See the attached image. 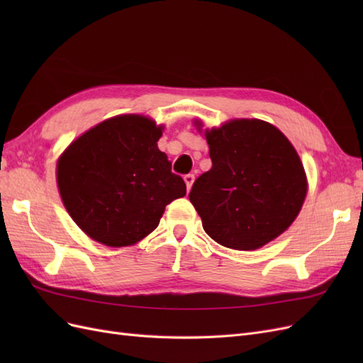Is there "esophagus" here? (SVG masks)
<instances>
[{"instance_id": "34e87169", "label": "esophagus", "mask_w": 363, "mask_h": 363, "mask_svg": "<svg viewBox=\"0 0 363 363\" xmlns=\"http://www.w3.org/2000/svg\"><path fill=\"white\" fill-rule=\"evenodd\" d=\"M194 180H195V175H194V174H186V175H184V182H186V188H188V192H189L191 188H192Z\"/></svg>"}]
</instances>
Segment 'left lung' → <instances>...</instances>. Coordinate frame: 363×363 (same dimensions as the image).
<instances>
[{"label": "left lung", "instance_id": "1", "mask_svg": "<svg viewBox=\"0 0 363 363\" xmlns=\"http://www.w3.org/2000/svg\"><path fill=\"white\" fill-rule=\"evenodd\" d=\"M212 168L195 180L189 200L204 232L233 250H256L298 215L307 184L301 160L280 130L235 119L206 131Z\"/></svg>", "mask_w": 363, "mask_h": 363}]
</instances>
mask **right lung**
Segmentation results:
<instances>
[{"instance_id":"right-lung-1","label":"right lung","mask_w":363,"mask_h":363,"mask_svg":"<svg viewBox=\"0 0 363 363\" xmlns=\"http://www.w3.org/2000/svg\"><path fill=\"white\" fill-rule=\"evenodd\" d=\"M162 128L138 115L115 116L86 131L57 163L68 213L86 235L108 247L136 244L159 225L186 183L157 148Z\"/></svg>"}]
</instances>
